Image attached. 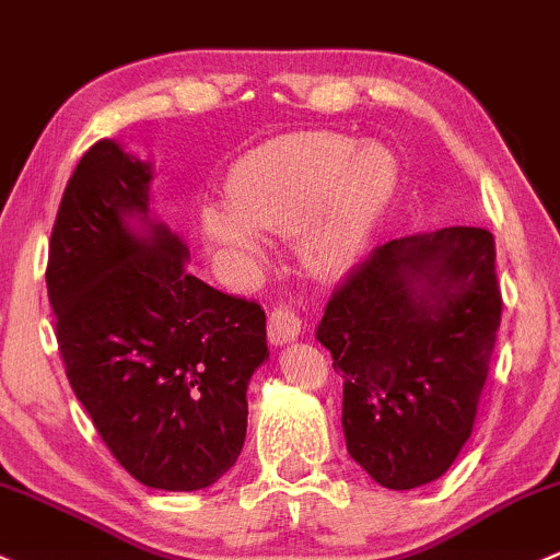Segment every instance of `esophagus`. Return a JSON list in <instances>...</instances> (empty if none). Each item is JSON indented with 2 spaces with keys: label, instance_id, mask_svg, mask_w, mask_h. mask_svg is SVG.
I'll return each instance as SVG.
<instances>
[{
  "label": "esophagus",
  "instance_id": "34e87169",
  "mask_svg": "<svg viewBox=\"0 0 560 560\" xmlns=\"http://www.w3.org/2000/svg\"><path fill=\"white\" fill-rule=\"evenodd\" d=\"M300 329H303V322L292 308H276L268 316V340L273 346H287V342L298 340Z\"/></svg>",
  "mask_w": 560,
  "mask_h": 560
}]
</instances>
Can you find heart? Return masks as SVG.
I'll use <instances>...</instances> for the list:
<instances>
[{"instance_id": "heart-1", "label": "heart", "mask_w": 560, "mask_h": 560, "mask_svg": "<svg viewBox=\"0 0 560 560\" xmlns=\"http://www.w3.org/2000/svg\"><path fill=\"white\" fill-rule=\"evenodd\" d=\"M398 186V162L385 145L337 132L276 140L244 159L231 177V205L207 201L205 238L244 257H262V233L294 236L303 268L337 281L364 255Z\"/></svg>"}]
</instances>
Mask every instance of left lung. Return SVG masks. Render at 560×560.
Segmentation results:
<instances>
[{"label": "left lung", "mask_w": 560, "mask_h": 560, "mask_svg": "<svg viewBox=\"0 0 560 560\" xmlns=\"http://www.w3.org/2000/svg\"><path fill=\"white\" fill-rule=\"evenodd\" d=\"M494 257L487 229L415 233L331 294L316 340L342 372L348 454L380 487H425L470 439L502 313Z\"/></svg>", "instance_id": "left-lung-1"}]
</instances>
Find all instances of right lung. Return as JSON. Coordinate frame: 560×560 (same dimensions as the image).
I'll return each instance as SVG.
<instances>
[{"label": "right lung", "mask_w": 560, "mask_h": 560, "mask_svg": "<svg viewBox=\"0 0 560 560\" xmlns=\"http://www.w3.org/2000/svg\"><path fill=\"white\" fill-rule=\"evenodd\" d=\"M153 167L97 140L60 199L47 260L66 377L119 465L151 489H207L247 435L266 313L188 273L151 214Z\"/></svg>", "instance_id": "1"}]
</instances>
